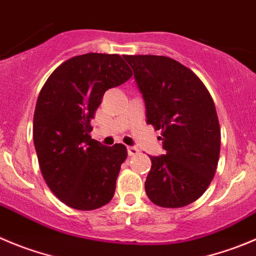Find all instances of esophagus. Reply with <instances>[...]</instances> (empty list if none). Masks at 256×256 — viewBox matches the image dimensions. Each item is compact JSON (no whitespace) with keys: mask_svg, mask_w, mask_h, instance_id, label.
<instances>
[{"mask_svg":"<svg viewBox=\"0 0 256 256\" xmlns=\"http://www.w3.org/2000/svg\"><path fill=\"white\" fill-rule=\"evenodd\" d=\"M138 152H140V150L137 147H128V154L130 156L138 154Z\"/></svg>","mask_w":256,"mask_h":256,"instance_id":"esophagus-1","label":"esophagus"}]
</instances>
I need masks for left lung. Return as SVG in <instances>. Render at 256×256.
Listing matches in <instances>:
<instances>
[{"label": "left lung", "instance_id": "obj_1", "mask_svg": "<svg viewBox=\"0 0 256 256\" xmlns=\"http://www.w3.org/2000/svg\"><path fill=\"white\" fill-rule=\"evenodd\" d=\"M143 96L147 123L160 130L164 154L150 156L148 198L160 208H184L211 184L220 154V126L208 90L176 60L124 55Z\"/></svg>", "mask_w": 256, "mask_h": 256}]
</instances>
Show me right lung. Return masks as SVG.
<instances>
[{
  "label": "right lung",
  "instance_id": "right-lung-1",
  "mask_svg": "<svg viewBox=\"0 0 256 256\" xmlns=\"http://www.w3.org/2000/svg\"><path fill=\"white\" fill-rule=\"evenodd\" d=\"M130 76L116 54L89 52L58 66L38 94L34 114L38 164L51 191L70 208L96 210L113 198L126 148L92 140L90 119L106 90Z\"/></svg>",
  "mask_w": 256,
  "mask_h": 256
}]
</instances>
